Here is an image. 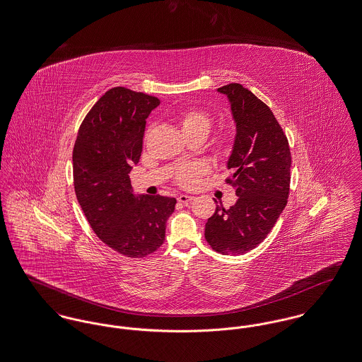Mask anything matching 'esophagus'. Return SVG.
<instances>
[{
  "label": "esophagus",
  "mask_w": 362,
  "mask_h": 362,
  "mask_svg": "<svg viewBox=\"0 0 362 362\" xmlns=\"http://www.w3.org/2000/svg\"><path fill=\"white\" fill-rule=\"evenodd\" d=\"M192 199H194V197L187 195V194H180V195L177 197V201H179L180 204H189V202H192Z\"/></svg>",
  "instance_id": "1"
}]
</instances>
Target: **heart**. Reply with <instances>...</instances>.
Masks as SVG:
<instances>
[{"instance_id": "heart-1", "label": "heart", "mask_w": 362, "mask_h": 362, "mask_svg": "<svg viewBox=\"0 0 362 362\" xmlns=\"http://www.w3.org/2000/svg\"><path fill=\"white\" fill-rule=\"evenodd\" d=\"M180 127L183 134L201 132L205 136L212 127V117L208 112L194 107L187 109L180 115ZM217 149L221 154H230L234 146V135L231 132H223L216 141ZM204 173V167L199 164H187L179 167L175 173V180L182 187H192L198 183L199 176Z\"/></svg>"}]
</instances>
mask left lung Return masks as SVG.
Returning a JSON list of instances; mask_svg holds the SVG:
<instances>
[{"label":"left lung","mask_w":362,"mask_h":362,"mask_svg":"<svg viewBox=\"0 0 362 362\" xmlns=\"http://www.w3.org/2000/svg\"><path fill=\"white\" fill-rule=\"evenodd\" d=\"M226 94L236 134L226 180L238 201L230 209L216 206L205 224V239L221 255H245L274 228L290 192L291 153L286 134L267 104L239 83L217 88Z\"/></svg>","instance_id":"8db88e82"}]
</instances>
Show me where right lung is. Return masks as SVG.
<instances>
[{"label":"right lung","mask_w":362,"mask_h":362,"mask_svg":"<svg viewBox=\"0 0 362 362\" xmlns=\"http://www.w3.org/2000/svg\"><path fill=\"white\" fill-rule=\"evenodd\" d=\"M160 100L126 87H113L81 124L74 153L78 202L97 236L131 258L154 253L165 239L176 199L135 195L128 173L138 164L146 119Z\"/></svg>","instance_id":"add662e5"}]
</instances>
